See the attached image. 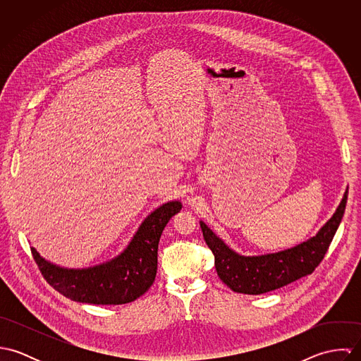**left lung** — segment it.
<instances>
[{
  "instance_id": "1",
  "label": "left lung",
  "mask_w": 361,
  "mask_h": 361,
  "mask_svg": "<svg viewBox=\"0 0 361 361\" xmlns=\"http://www.w3.org/2000/svg\"><path fill=\"white\" fill-rule=\"evenodd\" d=\"M346 200L348 190L334 215L315 236L290 249L261 256H242L236 253L200 221L207 246L215 258V269L219 279L233 292L261 295L309 275L325 256L343 218Z\"/></svg>"
}]
</instances>
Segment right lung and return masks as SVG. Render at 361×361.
<instances>
[{
	"label": "right lung",
	"mask_w": 361,
	"mask_h": 361,
	"mask_svg": "<svg viewBox=\"0 0 361 361\" xmlns=\"http://www.w3.org/2000/svg\"><path fill=\"white\" fill-rule=\"evenodd\" d=\"M180 208L178 200L155 208L121 255L94 267L65 268L42 257L35 247L32 253L44 279L65 298L89 305L130 303L153 285L161 233Z\"/></svg>",
	"instance_id": "1"
}]
</instances>
